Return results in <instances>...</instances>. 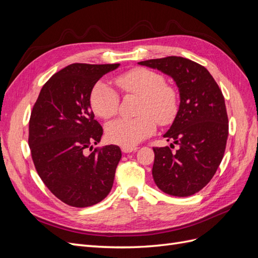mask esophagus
<instances>
[{"label":"esophagus","instance_id":"34e87169","mask_svg":"<svg viewBox=\"0 0 258 258\" xmlns=\"http://www.w3.org/2000/svg\"><path fill=\"white\" fill-rule=\"evenodd\" d=\"M138 150L137 146H121V151L123 153H132Z\"/></svg>","mask_w":258,"mask_h":258}]
</instances>
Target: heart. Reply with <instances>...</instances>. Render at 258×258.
<instances>
[{"label": "heart", "mask_w": 258, "mask_h": 258, "mask_svg": "<svg viewBox=\"0 0 258 258\" xmlns=\"http://www.w3.org/2000/svg\"><path fill=\"white\" fill-rule=\"evenodd\" d=\"M124 95L140 97L137 117L118 119L107 124L108 141L123 146H134L151 137L157 122L160 126L172 123L178 112L175 89L166 84L161 74L144 68H136L115 79ZM119 95L104 82H98L90 92L92 111L102 119H111L118 113Z\"/></svg>", "instance_id": "b5f03b06"}]
</instances>
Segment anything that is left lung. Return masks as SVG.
<instances>
[{"label":"left lung","instance_id":"obj_1","mask_svg":"<svg viewBox=\"0 0 258 258\" xmlns=\"http://www.w3.org/2000/svg\"><path fill=\"white\" fill-rule=\"evenodd\" d=\"M139 64L172 77L181 99L172 126L163 135L179 150L153 147L154 181L171 196H191L211 181L224 157L228 116L222 90L205 67L189 59L170 56Z\"/></svg>","mask_w":258,"mask_h":258}]
</instances>
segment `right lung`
<instances>
[{
	"instance_id": "right-lung-1",
	"label": "right lung",
	"mask_w": 258,
	"mask_h": 258,
	"mask_svg": "<svg viewBox=\"0 0 258 258\" xmlns=\"http://www.w3.org/2000/svg\"><path fill=\"white\" fill-rule=\"evenodd\" d=\"M114 64L73 63L45 83L31 112L29 146L38 175L64 204L86 208L111 191L121 158L117 145L97 147L103 129L90 108V92Z\"/></svg>"
}]
</instances>
